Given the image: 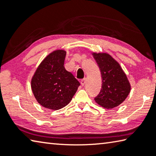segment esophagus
Returning <instances> with one entry per match:
<instances>
[{
    "mask_svg": "<svg viewBox=\"0 0 156 156\" xmlns=\"http://www.w3.org/2000/svg\"><path fill=\"white\" fill-rule=\"evenodd\" d=\"M80 83H81L82 85H84V84H85V83H86V78L82 79L81 81H80Z\"/></svg>",
    "mask_w": 156,
    "mask_h": 156,
    "instance_id": "esophagus-1",
    "label": "esophagus"
}]
</instances>
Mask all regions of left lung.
<instances>
[{
	"mask_svg": "<svg viewBox=\"0 0 156 156\" xmlns=\"http://www.w3.org/2000/svg\"><path fill=\"white\" fill-rule=\"evenodd\" d=\"M102 76V88L95 98L96 103L105 109L118 107L128 96L131 85L120 65L107 53H93Z\"/></svg>",
	"mask_w": 156,
	"mask_h": 156,
	"instance_id": "obj_1",
	"label": "left lung"
}]
</instances>
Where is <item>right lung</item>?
Returning a JSON list of instances; mask_svg holds the SVG:
<instances>
[{
	"instance_id": "obj_1",
	"label": "right lung",
	"mask_w": 156,
	"mask_h": 156,
	"mask_svg": "<svg viewBox=\"0 0 156 156\" xmlns=\"http://www.w3.org/2000/svg\"><path fill=\"white\" fill-rule=\"evenodd\" d=\"M66 51H52L36 69L31 78L34 97L43 107L51 110L62 109L69 103L80 83L64 67Z\"/></svg>"
}]
</instances>
